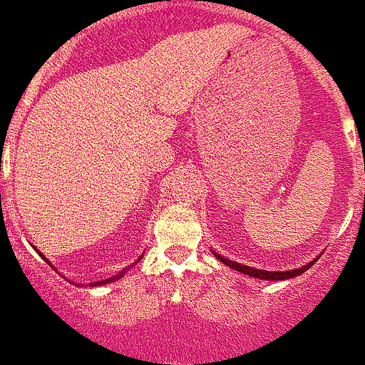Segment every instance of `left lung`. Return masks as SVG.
I'll list each match as a JSON object with an SVG mask.
<instances>
[{"instance_id": "8db88e82", "label": "left lung", "mask_w": 365, "mask_h": 365, "mask_svg": "<svg viewBox=\"0 0 365 365\" xmlns=\"http://www.w3.org/2000/svg\"><path fill=\"white\" fill-rule=\"evenodd\" d=\"M213 255L217 257L220 262H224L225 266H229L231 269L234 271H240V273L243 274H248L252 276V278H259V279H267V282H282V279H290V278H295V276L306 273V271L309 269V267L313 266L314 262H317L318 259H320V255L317 257V259L309 260L308 264H304V266L297 267V269H289V271H266V269H257V267H250V266H245V264H240V262H234L231 259H225V257L218 255L217 252H213Z\"/></svg>"}]
</instances>
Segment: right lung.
Masks as SVG:
<instances>
[{"mask_svg":"<svg viewBox=\"0 0 365 365\" xmlns=\"http://www.w3.org/2000/svg\"><path fill=\"white\" fill-rule=\"evenodd\" d=\"M36 252H38V250H36ZM38 255H40L41 259L45 260V262H47V264H51V262H48V259H47V257L43 255V253H41V252H38ZM141 257H143V255H141ZM141 257H140V259H141ZM140 259H138V260H134V262L131 264V266H128V267H125V269H122L120 273H117V274H115V276H112V278H108V279H103V282H94V283H89V287H99V285H106V283H112V282H115V279H120L122 276H124L125 273H128L129 269H131V267L134 266V264H136V262H140ZM51 266H52V264H51ZM52 267H53V266H52ZM71 283H73V282H71ZM76 285H78V283H76Z\"/></svg>","mask_w":365,"mask_h":365,"instance_id":"1","label":"right lung"}]
</instances>
